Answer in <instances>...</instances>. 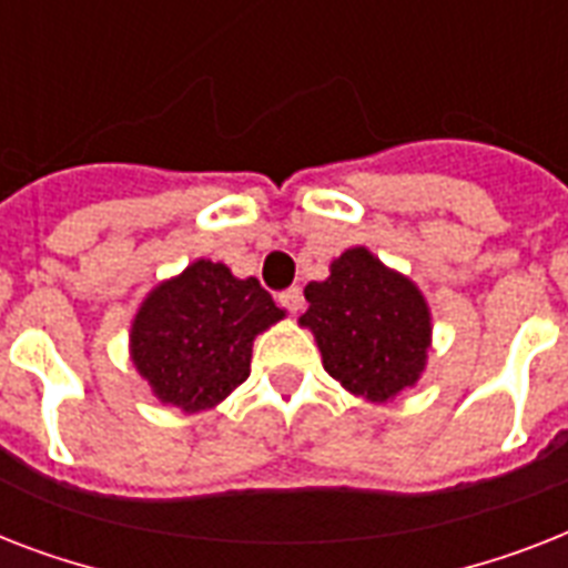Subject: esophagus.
I'll return each instance as SVG.
<instances>
[{"label":"esophagus","instance_id":"obj_1","mask_svg":"<svg viewBox=\"0 0 568 568\" xmlns=\"http://www.w3.org/2000/svg\"><path fill=\"white\" fill-rule=\"evenodd\" d=\"M280 303H283L285 310L292 312H297L303 306V294H301V288H297V285H292V288H285L283 294H280Z\"/></svg>","mask_w":568,"mask_h":568}]
</instances>
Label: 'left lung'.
Here are the masks:
<instances>
[{"label": "left lung", "mask_w": 568, "mask_h": 568, "mask_svg": "<svg viewBox=\"0 0 568 568\" xmlns=\"http://www.w3.org/2000/svg\"><path fill=\"white\" fill-rule=\"evenodd\" d=\"M303 327L315 333L324 368L347 392L388 400L424 372L430 312L406 276L388 271L365 247L329 265L324 283L306 285Z\"/></svg>", "instance_id": "8db88e82"}]
</instances>
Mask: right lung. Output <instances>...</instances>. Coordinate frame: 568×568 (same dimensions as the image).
<instances>
[{"label": "right lung", "instance_id": "right-lung-1", "mask_svg": "<svg viewBox=\"0 0 568 568\" xmlns=\"http://www.w3.org/2000/svg\"><path fill=\"white\" fill-rule=\"evenodd\" d=\"M280 318L256 276L235 280L200 258L146 297L132 324V359L159 400L200 413L250 377L253 338Z\"/></svg>", "mask_w": 568, "mask_h": 568}]
</instances>
